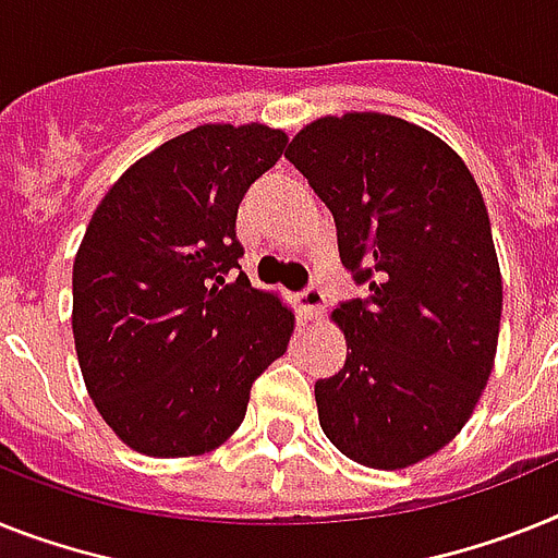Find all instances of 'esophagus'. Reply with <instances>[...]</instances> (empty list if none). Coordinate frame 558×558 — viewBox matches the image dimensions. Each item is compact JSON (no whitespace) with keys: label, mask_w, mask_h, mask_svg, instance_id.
Listing matches in <instances>:
<instances>
[{"label":"esophagus","mask_w":558,"mask_h":558,"mask_svg":"<svg viewBox=\"0 0 558 558\" xmlns=\"http://www.w3.org/2000/svg\"><path fill=\"white\" fill-rule=\"evenodd\" d=\"M298 301H301L303 315H306L308 320H317V317L323 315V308H326V294H323V289L317 287V283H308V287L298 294Z\"/></svg>","instance_id":"esophagus-1"}]
</instances>
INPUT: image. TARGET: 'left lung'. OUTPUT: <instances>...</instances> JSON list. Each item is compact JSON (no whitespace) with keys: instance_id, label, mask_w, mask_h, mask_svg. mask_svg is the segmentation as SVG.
Masks as SVG:
<instances>
[{"instance_id":"8db88e82","label":"left lung","mask_w":558,"mask_h":558,"mask_svg":"<svg viewBox=\"0 0 558 558\" xmlns=\"http://www.w3.org/2000/svg\"><path fill=\"white\" fill-rule=\"evenodd\" d=\"M287 158L368 287L331 315L349 354L315 383L323 434L360 465H414L460 434L494 368L502 275L480 186L446 142L383 112L312 121Z\"/></svg>"}]
</instances>
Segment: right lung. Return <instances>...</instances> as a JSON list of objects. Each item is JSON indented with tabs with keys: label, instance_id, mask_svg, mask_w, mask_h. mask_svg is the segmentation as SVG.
I'll return each instance as SVG.
<instances>
[{
	"label": "right lung",
	"instance_id": "add662e5",
	"mask_svg": "<svg viewBox=\"0 0 558 558\" xmlns=\"http://www.w3.org/2000/svg\"><path fill=\"white\" fill-rule=\"evenodd\" d=\"M287 133L204 124L110 186L73 260V337L105 423L147 457H198L243 423L252 383L287 351L292 308L243 275V192Z\"/></svg>",
	"mask_w": 558,
	"mask_h": 558
}]
</instances>
